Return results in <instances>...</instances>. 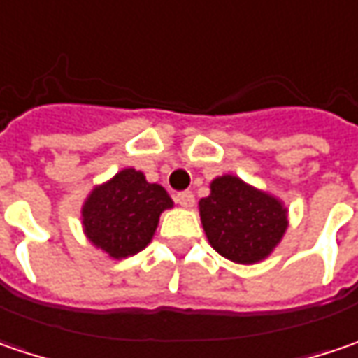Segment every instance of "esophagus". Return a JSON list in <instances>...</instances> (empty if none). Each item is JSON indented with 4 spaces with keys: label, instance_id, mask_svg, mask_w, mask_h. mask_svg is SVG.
I'll list each match as a JSON object with an SVG mask.
<instances>
[{
    "label": "esophagus",
    "instance_id": "34e87169",
    "mask_svg": "<svg viewBox=\"0 0 358 358\" xmlns=\"http://www.w3.org/2000/svg\"><path fill=\"white\" fill-rule=\"evenodd\" d=\"M176 202H178L180 206H184V208H190V206H194V194L190 190L178 192L176 194Z\"/></svg>",
    "mask_w": 358,
    "mask_h": 358
}]
</instances>
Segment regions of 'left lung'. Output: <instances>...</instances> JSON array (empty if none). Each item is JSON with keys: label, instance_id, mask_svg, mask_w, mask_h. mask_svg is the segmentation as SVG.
Here are the masks:
<instances>
[{"label": "left lung", "instance_id": "left-lung-1", "mask_svg": "<svg viewBox=\"0 0 358 358\" xmlns=\"http://www.w3.org/2000/svg\"><path fill=\"white\" fill-rule=\"evenodd\" d=\"M200 218L212 248L241 264L268 257L287 230L282 204L236 176L210 184V196L200 200Z\"/></svg>", "mask_w": 358, "mask_h": 358}]
</instances>
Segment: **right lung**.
Segmentation results:
<instances>
[{
    "mask_svg": "<svg viewBox=\"0 0 358 358\" xmlns=\"http://www.w3.org/2000/svg\"><path fill=\"white\" fill-rule=\"evenodd\" d=\"M170 206L172 198L162 186L126 168L90 194L82 210L84 228L87 238L110 257H132L148 246L162 210Z\"/></svg>",
    "mask_w": 358,
    "mask_h": 358,
    "instance_id": "add662e5",
    "label": "right lung"
}]
</instances>
